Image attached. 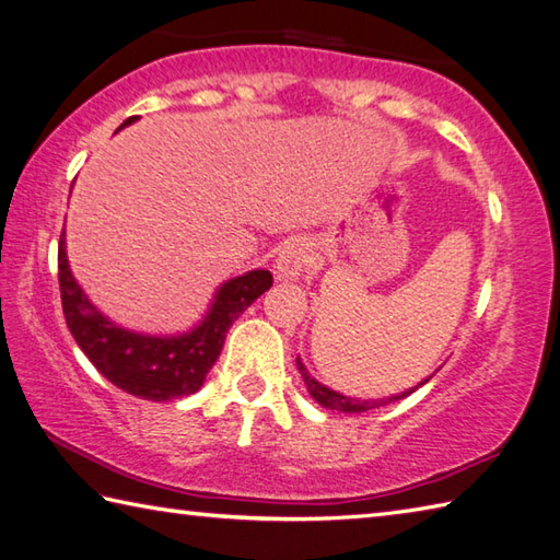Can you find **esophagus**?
Wrapping results in <instances>:
<instances>
[{
    "label": "esophagus",
    "mask_w": 560,
    "mask_h": 560,
    "mask_svg": "<svg viewBox=\"0 0 560 560\" xmlns=\"http://www.w3.org/2000/svg\"><path fill=\"white\" fill-rule=\"evenodd\" d=\"M312 264V248L302 238H290L288 244L280 248L276 258L278 276L282 280H300L302 272Z\"/></svg>",
    "instance_id": "esophagus-1"
}]
</instances>
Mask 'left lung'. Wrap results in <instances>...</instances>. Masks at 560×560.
I'll use <instances>...</instances> for the list:
<instances>
[{
  "instance_id": "left-lung-1",
  "label": "left lung",
  "mask_w": 560,
  "mask_h": 560,
  "mask_svg": "<svg viewBox=\"0 0 560 560\" xmlns=\"http://www.w3.org/2000/svg\"><path fill=\"white\" fill-rule=\"evenodd\" d=\"M296 370H300V374H302V380H304V384H306V392L312 394V398L316 404H322L324 408H328V410H343V413H364V410H372V408H380V406H386V404H394V401H401V398H406V396H410L413 394L418 386H423L425 382H430V380H425V382H420L418 386H413V389H408V392H401V394H396V396H389V398H350V396H343V394H338V392H334V389H328V386H324L322 382H316L314 376L306 372V368H304V362L296 358Z\"/></svg>"
}]
</instances>
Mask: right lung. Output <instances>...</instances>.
<instances>
[{
  "label": "right lung",
  "instance_id": "obj_1",
  "mask_svg": "<svg viewBox=\"0 0 560 560\" xmlns=\"http://www.w3.org/2000/svg\"><path fill=\"white\" fill-rule=\"evenodd\" d=\"M135 120L137 116L128 118L120 128ZM57 270L65 322L77 346L110 384L147 401H171L196 394L220 358L226 330L272 284L270 270H250L226 280L200 326L184 336L156 338L116 326L86 300L67 264L65 230L57 246Z\"/></svg>",
  "mask_w": 560,
  "mask_h": 560
}]
</instances>
